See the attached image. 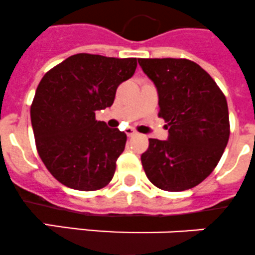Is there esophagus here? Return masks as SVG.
<instances>
[{
  "label": "esophagus",
  "instance_id": "34e87169",
  "mask_svg": "<svg viewBox=\"0 0 255 255\" xmlns=\"http://www.w3.org/2000/svg\"><path fill=\"white\" fill-rule=\"evenodd\" d=\"M126 133H127L128 137H132V135L137 134V132H135V130L133 129V128H127V129H126Z\"/></svg>",
  "mask_w": 255,
  "mask_h": 255
}]
</instances>
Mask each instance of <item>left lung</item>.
I'll return each instance as SVG.
<instances>
[{"instance_id":"obj_1","label":"left lung","mask_w":255,"mask_h":255,"mask_svg":"<svg viewBox=\"0 0 255 255\" xmlns=\"http://www.w3.org/2000/svg\"><path fill=\"white\" fill-rule=\"evenodd\" d=\"M154 83L168 139L149 138L140 155L148 179L163 190L180 192L203 182L218 164L229 139L226 96L196 62L139 58Z\"/></svg>"}]
</instances>
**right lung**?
Returning a JSON list of instances; mask_svg holds the SVG:
<instances>
[{
	"label": "right lung",
	"mask_w": 255,
	"mask_h": 255,
	"mask_svg": "<svg viewBox=\"0 0 255 255\" xmlns=\"http://www.w3.org/2000/svg\"><path fill=\"white\" fill-rule=\"evenodd\" d=\"M137 58L78 53L49 70L31 106V122L42 162L58 182L97 190L112 180L127 135L96 120L111 107L117 87L134 75Z\"/></svg>",
	"instance_id": "right-lung-1"
}]
</instances>
